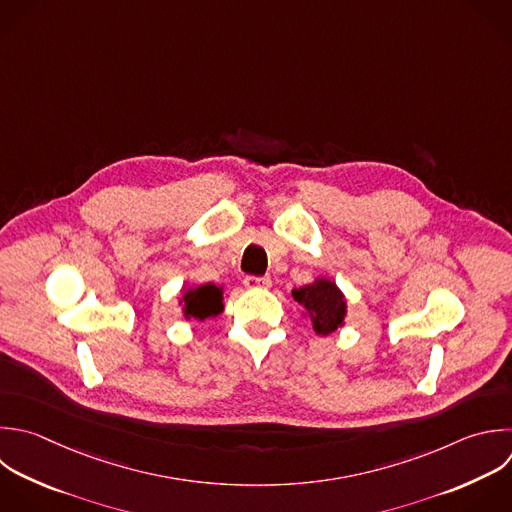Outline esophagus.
<instances>
[{
	"instance_id": "34e87169",
	"label": "esophagus",
	"mask_w": 512,
	"mask_h": 512,
	"mask_svg": "<svg viewBox=\"0 0 512 512\" xmlns=\"http://www.w3.org/2000/svg\"><path fill=\"white\" fill-rule=\"evenodd\" d=\"M272 280L270 278H258V276H246L244 278V286L246 288H270Z\"/></svg>"
}]
</instances>
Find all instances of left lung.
Returning a JSON list of instances; mask_svg holds the SVG:
<instances>
[{
	"label": "left lung",
	"mask_w": 512,
	"mask_h": 512,
	"mask_svg": "<svg viewBox=\"0 0 512 512\" xmlns=\"http://www.w3.org/2000/svg\"><path fill=\"white\" fill-rule=\"evenodd\" d=\"M292 298L302 306V316L310 320L318 336H330L346 324V296L338 284L326 276H318L310 284L294 288Z\"/></svg>",
	"instance_id": "obj_1"
}]
</instances>
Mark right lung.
Masks as SVG:
<instances>
[{
    "label": "right lung",
    "instance_id": "1",
    "mask_svg": "<svg viewBox=\"0 0 512 512\" xmlns=\"http://www.w3.org/2000/svg\"><path fill=\"white\" fill-rule=\"evenodd\" d=\"M178 306L184 320L216 318L224 310V286L184 284L178 294Z\"/></svg>",
    "mask_w": 512,
    "mask_h": 512
}]
</instances>
